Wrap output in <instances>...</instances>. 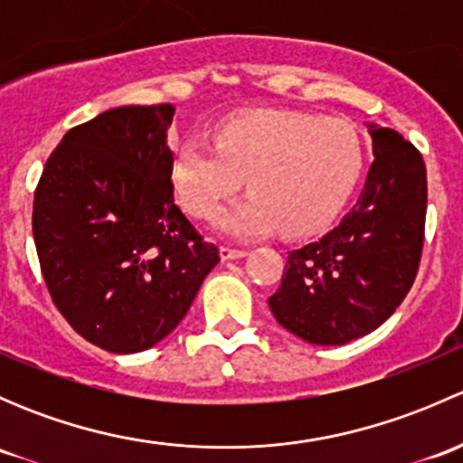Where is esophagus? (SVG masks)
I'll list each match as a JSON object with an SVG mask.
<instances>
[{
    "instance_id": "34e87169",
    "label": "esophagus",
    "mask_w": 463,
    "mask_h": 463,
    "mask_svg": "<svg viewBox=\"0 0 463 463\" xmlns=\"http://www.w3.org/2000/svg\"><path fill=\"white\" fill-rule=\"evenodd\" d=\"M219 255H222L223 261H228V260H241V258H246V255H249V250H244V249H232V246H222V249H219Z\"/></svg>"
}]
</instances>
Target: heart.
I'll return each instance as SVG.
<instances>
[{"instance_id": "obj_1", "label": "heart", "mask_w": 463, "mask_h": 463, "mask_svg": "<svg viewBox=\"0 0 463 463\" xmlns=\"http://www.w3.org/2000/svg\"><path fill=\"white\" fill-rule=\"evenodd\" d=\"M365 145L345 120L258 109L226 120L217 143L172 145V184L197 217H213L249 179L250 193L214 222L232 240H260L279 228L305 235L329 223L358 184Z\"/></svg>"}]
</instances>
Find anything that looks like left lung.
<instances>
[{"label":"left lung","mask_w":463,"mask_h":463,"mask_svg":"<svg viewBox=\"0 0 463 463\" xmlns=\"http://www.w3.org/2000/svg\"><path fill=\"white\" fill-rule=\"evenodd\" d=\"M374 163L354 208L291 250L269 298L275 320L311 345H345L381 326L417 278L428 181L421 154L399 132L367 123Z\"/></svg>","instance_id":"8db88e82"}]
</instances>
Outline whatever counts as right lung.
I'll return each mask as SVG.
<instances>
[{
  "mask_svg": "<svg viewBox=\"0 0 463 463\" xmlns=\"http://www.w3.org/2000/svg\"><path fill=\"white\" fill-rule=\"evenodd\" d=\"M172 116V105H125L69 129L35 190L33 237L51 298L111 354L172 334L219 261L175 203Z\"/></svg>",
  "mask_w": 463,
  "mask_h": 463,
  "instance_id": "1",
  "label": "right lung"
}]
</instances>
